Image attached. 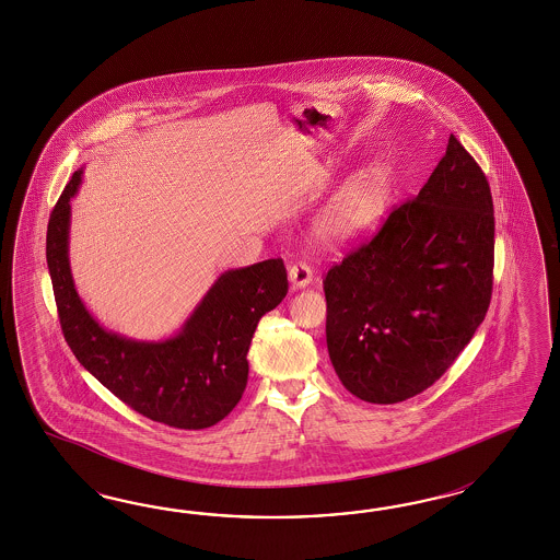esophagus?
Here are the masks:
<instances>
[{
    "label": "esophagus",
    "mask_w": 560,
    "mask_h": 560,
    "mask_svg": "<svg viewBox=\"0 0 560 560\" xmlns=\"http://www.w3.org/2000/svg\"><path fill=\"white\" fill-rule=\"evenodd\" d=\"M288 280L294 288H306L313 282V270L308 264L299 261V264H292L288 268Z\"/></svg>",
    "instance_id": "esophagus-1"
}]
</instances>
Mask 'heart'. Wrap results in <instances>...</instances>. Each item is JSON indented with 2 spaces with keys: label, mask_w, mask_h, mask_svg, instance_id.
<instances>
[{
  "label": "heart",
  "mask_w": 560,
  "mask_h": 560,
  "mask_svg": "<svg viewBox=\"0 0 560 560\" xmlns=\"http://www.w3.org/2000/svg\"><path fill=\"white\" fill-rule=\"evenodd\" d=\"M395 198V176L384 163L353 174L320 210L313 224L315 240L327 249H343L370 237L388 217Z\"/></svg>",
  "instance_id": "obj_1"
}]
</instances>
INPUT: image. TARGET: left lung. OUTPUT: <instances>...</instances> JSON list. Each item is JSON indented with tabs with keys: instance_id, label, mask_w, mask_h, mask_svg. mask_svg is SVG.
<instances>
[{
	"instance_id": "left-lung-1",
	"label": "left lung",
	"mask_w": 560,
	"mask_h": 560,
	"mask_svg": "<svg viewBox=\"0 0 560 560\" xmlns=\"http://www.w3.org/2000/svg\"><path fill=\"white\" fill-rule=\"evenodd\" d=\"M493 252L489 182L450 135L416 198L323 280L327 350L341 384L376 405L432 386L487 315Z\"/></svg>"
}]
</instances>
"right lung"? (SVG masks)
<instances>
[{
  "instance_id": "1",
  "label": "right lung",
  "mask_w": 560,
  "mask_h": 560,
  "mask_svg": "<svg viewBox=\"0 0 560 560\" xmlns=\"http://www.w3.org/2000/svg\"><path fill=\"white\" fill-rule=\"evenodd\" d=\"M65 186L47 229V264L65 341L92 376L137 413L177 430H205L229 416L247 384V352L259 319L287 296L282 259L226 270L176 336L139 341L104 329L81 303L69 266L71 198Z\"/></svg>"
}]
</instances>
